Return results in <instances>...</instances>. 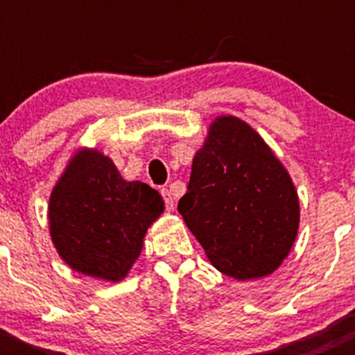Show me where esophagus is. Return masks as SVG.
Instances as JSON below:
<instances>
[{"label":"esophagus","mask_w":355,"mask_h":355,"mask_svg":"<svg viewBox=\"0 0 355 355\" xmlns=\"http://www.w3.org/2000/svg\"><path fill=\"white\" fill-rule=\"evenodd\" d=\"M161 196H163V199H164V207H166V211H173L175 209V199H173V196H171V192L168 191V189H163V191H161Z\"/></svg>","instance_id":"1"}]
</instances>
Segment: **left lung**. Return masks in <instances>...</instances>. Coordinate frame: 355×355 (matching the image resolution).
Segmentation results:
<instances>
[{
    "instance_id": "8db88e82",
    "label": "left lung",
    "mask_w": 355,
    "mask_h": 355,
    "mask_svg": "<svg viewBox=\"0 0 355 355\" xmlns=\"http://www.w3.org/2000/svg\"><path fill=\"white\" fill-rule=\"evenodd\" d=\"M178 213L213 266L242 282L280 266L300 218L288 171L249 123L228 114L209 125Z\"/></svg>"
}]
</instances>
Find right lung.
I'll return each mask as SVG.
<instances>
[{"label": "right lung", "mask_w": 355, "mask_h": 355, "mask_svg": "<svg viewBox=\"0 0 355 355\" xmlns=\"http://www.w3.org/2000/svg\"><path fill=\"white\" fill-rule=\"evenodd\" d=\"M163 209L155 189L123 180L108 156L84 148L53 189L49 234L71 270L116 284L127 277Z\"/></svg>", "instance_id": "add662e5"}]
</instances>
